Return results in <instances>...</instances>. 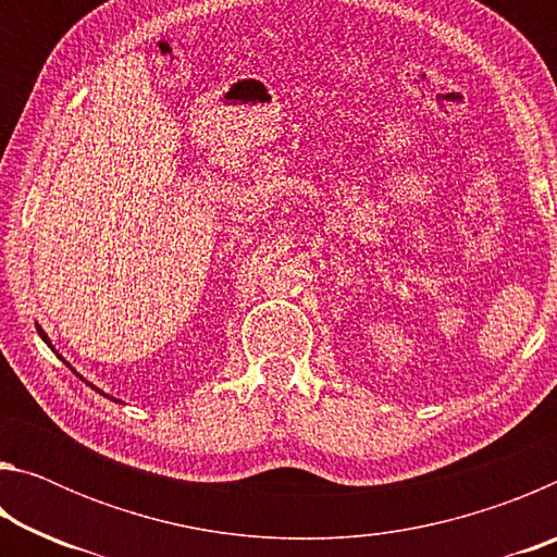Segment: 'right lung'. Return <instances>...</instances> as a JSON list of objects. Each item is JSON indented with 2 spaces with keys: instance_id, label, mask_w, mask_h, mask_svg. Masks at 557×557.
I'll return each mask as SVG.
<instances>
[{
  "instance_id": "right-lung-1",
  "label": "right lung",
  "mask_w": 557,
  "mask_h": 557,
  "mask_svg": "<svg viewBox=\"0 0 557 557\" xmlns=\"http://www.w3.org/2000/svg\"><path fill=\"white\" fill-rule=\"evenodd\" d=\"M36 332H39V336L44 338V342L51 346V338H49V336H46V332H44V329H41L39 324H36ZM51 351H55V348H53V346H51ZM59 358H61V356H59ZM63 363H65V366H71L69 361H65V358H63ZM71 371H73V369H71ZM83 381H86V379H83ZM86 383H88V381H86ZM88 385H90V383H88ZM92 388H96V385H92ZM96 391H98V388H96ZM102 395H106V398H110V395H108V393H102ZM110 400H115V398H110ZM115 403H117V400H115Z\"/></svg>"
}]
</instances>
